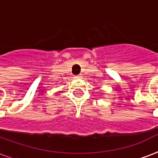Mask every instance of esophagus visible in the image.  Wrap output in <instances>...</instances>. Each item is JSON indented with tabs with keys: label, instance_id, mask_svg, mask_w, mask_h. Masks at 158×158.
<instances>
[{
	"label": "esophagus",
	"instance_id": "esophagus-1",
	"mask_svg": "<svg viewBox=\"0 0 158 158\" xmlns=\"http://www.w3.org/2000/svg\"><path fill=\"white\" fill-rule=\"evenodd\" d=\"M75 79H81L82 78V74H78V75H76V76L74 77Z\"/></svg>",
	"mask_w": 158,
	"mask_h": 158
}]
</instances>
